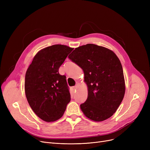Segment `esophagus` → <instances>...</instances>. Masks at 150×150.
I'll return each mask as SVG.
<instances>
[{
	"instance_id": "obj_1",
	"label": "esophagus",
	"mask_w": 150,
	"mask_h": 150,
	"mask_svg": "<svg viewBox=\"0 0 150 150\" xmlns=\"http://www.w3.org/2000/svg\"><path fill=\"white\" fill-rule=\"evenodd\" d=\"M76 88H77V86H74V87H73L72 88H73V89L75 91V90L76 89Z\"/></svg>"
}]
</instances>
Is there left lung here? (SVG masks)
Returning <instances> with one entry per match:
<instances>
[{
	"instance_id": "8db88e82",
	"label": "left lung",
	"mask_w": 150,
	"mask_h": 150,
	"mask_svg": "<svg viewBox=\"0 0 150 150\" xmlns=\"http://www.w3.org/2000/svg\"><path fill=\"white\" fill-rule=\"evenodd\" d=\"M68 57L83 70L88 87V98L80 105L81 111L93 121L109 119L120 106L125 92L119 59L111 50L92 44L78 47Z\"/></svg>"
}]
</instances>
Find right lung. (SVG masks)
Returning <instances> with one entry per match:
<instances>
[{"mask_svg": "<svg viewBox=\"0 0 150 150\" xmlns=\"http://www.w3.org/2000/svg\"><path fill=\"white\" fill-rule=\"evenodd\" d=\"M73 48L53 45L41 50L29 66L25 78V92L34 112L47 122L58 120L70 101L66 76L59 68Z\"/></svg>", "mask_w": 150, "mask_h": 150, "instance_id": "obj_1", "label": "right lung"}]
</instances>
